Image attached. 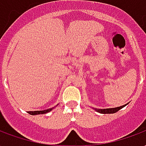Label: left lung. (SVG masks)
Instances as JSON below:
<instances>
[{
	"label": "left lung",
	"instance_id": "8db88e82",
	"mask_svg": "<svg viewBox=\"0 0 146 146\" xmlns=\"http://www.w3.org/2000/svg\"><path fill=\"white\" fill-rule=\"evenodd\" d=\"M128 104H126L125 105H123V106H120V107H114V108H107V109H98V108H93L97 112L100 113H115L117 111H119V110L122 109L123 107H126V105Z\"/></svg>",
	"mask_w": 146,
	"mask_h": 146
}]
</instances>
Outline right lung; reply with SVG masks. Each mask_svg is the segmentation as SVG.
Listing matches in <instances>:
<instances>
[{
  "label": "right lung",
  "instance_id": "obj_1",
  "mask_svg": "<svg viewBox=\"0 0 146 146\" xmlns=\"http://www.w3.org/2000/svg\"><path fill=\"white\" fill-rule=\"evenodd\" d=\"M49 108V109L47 110H37V111H29L28 112V113H30V115H38V114H44V113H47L48 112H50L54 108Z\"/></svg>",
  "mask_w": 146,
  "mask_h": 146
}]
</instances>
